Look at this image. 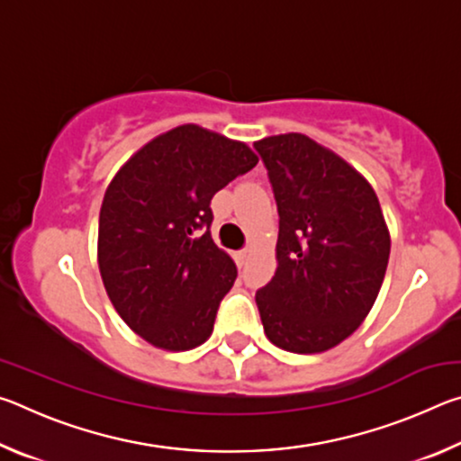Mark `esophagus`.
Instances as JSON below:
<instances>
[{
	"label": "esophagus",
	"instance_id": "obj_1",
	"mask_svg": "<svg viewBox=\"0 0 461 461\" xmlns=\"http://www.w3.org/2000/svg\"><path fill=\"white\" fill-rule=\"evenodd\" d=\"M233 260H236V264H238V268H241V267H244V264L248 262V249H240V252H236V254H233Z\"/></svg>",
	"mask_w": 461,
	"mask_h": 461
}]
</instances>
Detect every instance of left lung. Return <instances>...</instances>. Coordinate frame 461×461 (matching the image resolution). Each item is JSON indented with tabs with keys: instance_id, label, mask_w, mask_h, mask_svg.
I'll return each mask as SVG.
<instances>
[{
	"instance_id": "left-lung-1",
	"label": "left lung",
	"mask_w": 461,
	"mask_h": 461,
	"mask_svg": "<svg viewBox=\"0 0 461 461\" xmlns=\"http://www.w3.org/2000/svg\"><path fill=\"white\" fill-rule=\"evenodd\" d=\"M278 207V267L256 305L267 338L319 354L352 335L384 280L390 236L370 183L303 134L254 142Z\"/></svg>"
}]
</instances>
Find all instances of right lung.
<instances>
[{"mask_svg": "<svg viewBox=\"0 0 461 461\" xmlns=\"http://www.w3.org/2000/svg\"><path fill=\"white\" fill-rule=\"evenodd\" d=\"M258 165L244 142L194 123L131 156L99 212L97 258L115 311L156 348L185 352L213 331L238 276L212 238V199Z\"/></svg>", "mask_w": 461, "mask_h": 461, "instance_id": "add662e5", "label": "right lung"}]
</instances>
